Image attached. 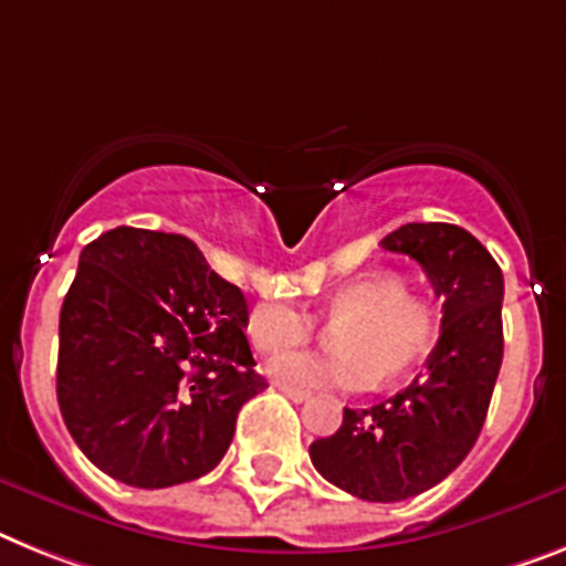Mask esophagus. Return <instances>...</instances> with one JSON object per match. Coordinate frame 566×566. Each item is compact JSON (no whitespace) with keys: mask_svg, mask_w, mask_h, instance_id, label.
<instances>
[{"mask_svg":"<svg viewBox=\"0 0 566 566\" xmlns=\"http://www.w3.org/2000/svg\"><path fill=\"white\" fill-rule=\"evenodd\" d=\"M275 388H279V391H282L284 397H291L293 402H307V400H311V394H307V391H296V388L279 386V382H275Z\"/></svg>","mask_w":566,"mask_h":566,"instance_id":"34e87169","label":"esophagus"}]
</instances>
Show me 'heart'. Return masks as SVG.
<instances>
[{
	"label": "heart",
	"mask_w": 566,
	"mask_h": 566,
	"mask_svg": "<svg viewBox=\"0 0 566 566\" xmlns=\"http://www.w3.org/2000/svg\"><path fill=\"white\" fill-rule=\"evenodd\" d=\"M334 327L336 354L293 350L313 336V319L291 302L268 298L247 316V336L261 354H282L270 363V377L296 391H363L391 382L426 359L437 336V313L426 298L408 296L397 273H365L339 284L325 302Z\"/></svg>",
	"instance_id": "heart-1"
}]
</instances>
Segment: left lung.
Returning a JSON list of instances; mask_svg holds the SVG:
<instances>
[{
	"label": "left lung",
	"mask_w": 566,
	"mask_h": 566,
	"mask_svg": "<svg viewBox=\"0 0 566 566\" xmlns=\"http://www.w3.org/2000/svg\"><path fill=\"white\" fill-rule=\"evenodd\" d=\"M379 244L411 255L443 298L426 374L371 408H345L336 434L311 443L316 472L363 501L415 497L472 452L503 359V273L458 224H402Z\"/></svg>",
	"instance_id": "8db88e82"
}]
</instances>
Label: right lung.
Masks as SVG:
<instances>
[{
    "label": "right lung",
    "instance_id": "right-lung-1",
    "mask_svg": "<svg viewBox=\"0 0 566 566\" xmlns=\"http://www.w3.org/2000/svg\"><path fill=\"white\" fill-rule=\"evenodd\" d=\"M247 298L187 235L117 227L83 247L60 311L56 400L108 478L164 489L212 472L268 388Z\"/></svg>",
    "mask_w": 566,
    "mask_h": 566
}]
</instances>
